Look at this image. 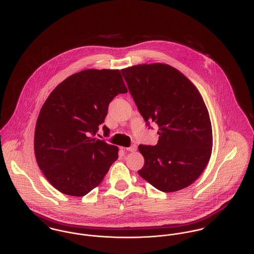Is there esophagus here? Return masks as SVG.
Instances as JSON below:
<instances>
[{
  "instance_id": "obj_1",
  "label": "esophagus",
  "mask_w": 254,
  "mask_h": 254,
  "mask_svg": "<svg viewBox=\"0 0 254 254\" xmlns=\"http://www.w3.org/2000/svg\"><path fill=\"white\" fill-rule=\"evenodd\" d=\"M125 150H127V151H136L137 150V145H131L130 147H126V148H124Z\"/></svg>"
}]
</instances>
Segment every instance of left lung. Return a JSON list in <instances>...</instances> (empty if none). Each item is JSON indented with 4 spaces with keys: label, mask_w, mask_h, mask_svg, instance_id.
<instances>
[{
    "label": "left lung",
    "mask_w": 254,
    "mask_h": 254,
    "mask_svg": "<svg viewBox=\"0 0 254 254\" xmlns=\"http://www.w3.org/2000/svg\"><path fill=\"white\" fill-rule=\"evenodd\" d=\"M121 72L146 124L159 127L156 145H139L145 158L139 175L164 192L189 187L212 151L211 121L198 90L168 64H139Z\"/></svg>",
    "instance_id": "1"
}]
</instances>
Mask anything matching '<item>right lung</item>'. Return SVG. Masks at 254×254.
I'll use <instances>...</instances> for the list:
<instances>
[{"label": "right lung", "mask_w": 254, "mask_h": 254, "mask_svg": "<svg viewBox=\"0 0 254 254\" xmlns=\"http://www.w3.org/2000/svg\"><path fill=\"white\" fill-rule=\"evenodd\" d=\"M127 92L118 69H86L50 94L37 119L34 151L39 168L58 190L83 196L103 181L118 147L94 136L112 99ZM103 130L109 135L107 126Z\"/></svg>", "instance_id": "right-lung-1"}]
</instances>
